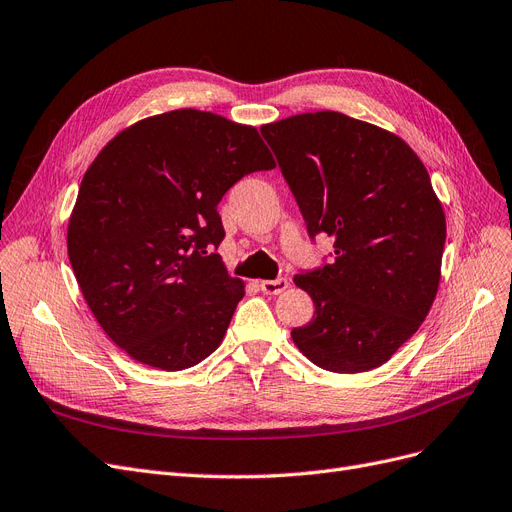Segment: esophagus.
I'll use <instances>...</instances> for the list:
<instances>
[{
	"label": "esophagus",
	"mask_w": 512,
	"mask_h": 512,
	"mask_svg": "<svg viewBox=\"0 0 512 512\" xmlns=\"http://www.w3.org/2000/svg\"><path fill=\"white\" fill-rule=\"evenodd\" d=\"M289 287L287 278H276V280H259V289L266 295H278Z\"/></svg>",
	"instance_id": "1"
}]
</instances>
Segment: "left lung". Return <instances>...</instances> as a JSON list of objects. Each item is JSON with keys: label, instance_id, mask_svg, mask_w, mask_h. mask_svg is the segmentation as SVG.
Returning a JSON list of instances; mask_svg holds the SVG:
<instances>
[{"label": "left lung", "instance_id": "left-lung-1", "mask_svg": "<svg viewBox=\"0 0 512 512\" xmlns=\"http://www.w3.org/2000/svg\"><path fill=\"white\" fill-rule=\"evenodd\" d=\"M308 234L333 238V263L295 274L314 318L291 331L314 365L363 373L420 329L439 291L445 213L418 154L339 111L261 126Z\"/></svg>", "mask_w": 512, "mask_h": 512}]
</instances>
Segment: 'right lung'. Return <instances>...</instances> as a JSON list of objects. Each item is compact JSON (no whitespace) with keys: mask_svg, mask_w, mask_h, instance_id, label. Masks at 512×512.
Here are the masks:
<instances>
[{"mask_svg":"<svg viewBox=\"0 0 512 512\" xmlns=\"http://www.w3.org/2000/svg\"><path fill=\"white\" fill-rule=\"evenodd\" d=\"M257 128L175 109L113 137L82 179L67 253L90 312L135 361L162 371L213 354L244 297L215 253L217 204L274 168Z\"/></svg>","mask_w":512,"mask_h":512,"instance_id":"1","label":"right lung"}]
</instances>
